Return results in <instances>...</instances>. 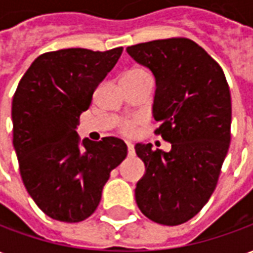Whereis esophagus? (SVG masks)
<instances>
[{
	"label": "esophagus",
	"instance_id": "34e87169",
	"mask_svg": "<svg viewBox=\"0 0 253 253\" xmlns=\"http://www.w3.org/2000/svg\"><path fill=\"white\" fill-rule=\"evenodd\" d=\"M127 150H128V156H134V145L131 142H126Z\"/></svg>",
	"mask_w": 253,
	"mask_h": 253
}]
</instances>
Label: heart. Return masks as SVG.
<instances>
[{"instance_id":"obj_1","label":"heart","mask_w":253,"mask_h":253,"mask_svg":"<svg viewBox=\"0 0 253 253\" xmlns=\"http://www.w3.org/2000/svg\"><path fill=\"white\" fill-rule=\"evenodd\" d=\"M141 73H145V72L139 70V69H132V70H128L125 76H137V74H141ZM134 125H135V122L134 121L123 122L121 126L122 131L125 132V134H132V132H134Z\"/></svg>"}]
</instances>
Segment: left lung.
Masks as SVG:
<instances>
[{
	"label": "left lung",
	"mask_w": 253,
	"mask_h": 253,
	"mask_svg": "<svg viewBox=\"0 0 253 253\" xmlns=\"http://www.w3.org/2000/svg\"><path fill=\"white\" fill-rule=\"evenodd\" d=\"M127 54L153 73L156 130L169 152L137 143L145 175L135 201L149 219L180 225L196 215L215 190L230 143L232 101L222 69L186 38L139 43Z\"/></svg>",
	"instance_id": "left-lung-1"
}]
</instances>
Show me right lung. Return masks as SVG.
Segmentation results:
<instances>
[{"label": "right lung", "instance_id": "1", "mask_svg": "<svg viewBox=\"0 0 253 253\" xmlns=\"http://www.w3.org/2000/svg\"><path fill=\"white\" fill-rule=\"evenodd\" d=\"M123 47L65 48L42 54L20 80L12 101L13 146L31 198L46 215L80 222L99 206L111 170L127 156L115 137L80 139V115L114 69Z\"/></svg>", "mask_w": 253, "mask_h": 253}]
</instances>
